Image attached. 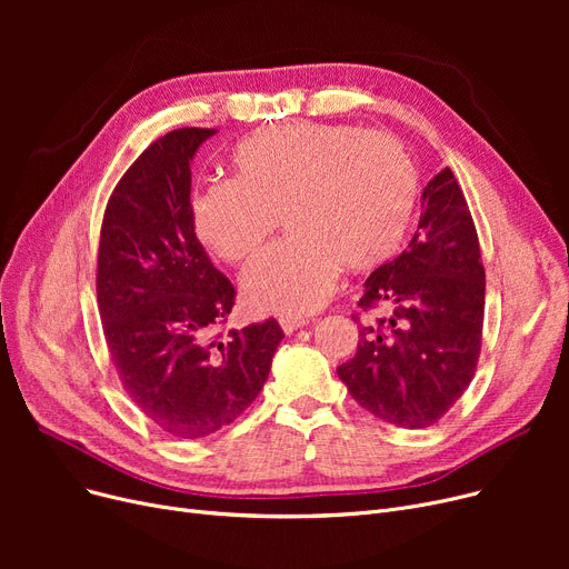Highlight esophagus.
I'll use <instances>...</instances> for the list:
<instances>
[{
	"label": "esophagus",
	"mask_w": 569,
	"mask_h": 569,
	"mask_svg": "<svg viewBox=\"0 0 569 569\" xmlns=\"http://www.w3.org/2000/svg\"><path fill=\"white\" fill-rule=\"evenodd\" d=\"M279 325H281V330H283L286 335H292L295 330H300V327H305L307 320H305V318H292V316H281V318H279Z\"/></svg>",
	"instance_id": "obj_1"
}]
</instances>
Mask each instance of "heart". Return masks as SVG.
<instances>
[{"instance_id":"b5f03b06","label":"heart","mask_w":569,"mask_h":569,"mask_svg":"<svg viewBox=\"0 0 569 569\" xmlns=\"http://www.w3.org/2000/svg\"><path fill=\"white\" fill-rule=\"evenodd\" d=\"M230 163L232 179L198 191L191 217L200 242L232 264L251 260L283 219L290 234L244 274L260 313L318 309L341 264L360 272L390 258L415 212V163L387 133L290 122L239 142Z\"/></svg>"}]
</instances>
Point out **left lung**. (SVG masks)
Returning a JSON list of instances; mask_svg holds the SVG:
<instances>
[{"instance_id": "left-lung-1", "label": "left lung", "mask_w": 569, "mask_h": 569, "mask_svg": "<svg viewBox=\"0 0 569 569\" xmlns=\"http://www.w3.org/2000/svg\"><path fill=\"white\" fill-rule=\"evenodd\" d=\"M485 288L480 239L457 177L445 168L422 193L420 226L408 249L365 283L357 307L390 313L360 325L355 357L337 369L350 397L382 422L436 425L475 376Z\"/></svg>"}]
</instances>
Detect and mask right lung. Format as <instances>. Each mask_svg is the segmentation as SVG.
I'll return each instance as SVG.
<instances>
[{
  "label": "right lung",
  "mask_w": 569,
  "mask_h": 569,
  "mask_svg": "<svg viewBox=\"0 0 569 569\" xmlns=\"http://www.w3.org/2000/svg\"><path fill=\"white\" fill-rule=\"evenodd\" d=\"M217 129H174L119 179L101 223L97 302L110 360L159 429L202 438L260 395L277 346L274 318L219 332L234 286L209 260L191 217V159Z\"/></svg>",
  "instance_id": "add662e5"
}]
</instances>
